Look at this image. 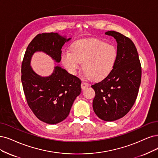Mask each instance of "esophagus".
Returning <instances> with one entry per match:
<instances>
[{
  "mask_svg": "<svg viewBox=\"0 0 158 158\" xmlns=\"http://www.w3.org/2000/svg\"><path fill=\"white\" fill-rule=\"evenodd\" d=\"M88 86H89L88 83H86L85 82H82V83H81V89H82V90H85L86 88H88Z\"/></svg>",
  "mask_w": 158,
  "mask_h": 158,
  "instance_id": "esophagus-1",
  "label": "esophagus"
}]
</instances>
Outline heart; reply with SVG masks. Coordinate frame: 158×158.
<instances>
[{"mask_svg":"<svg viewBox=\"0 0 158 158\" xmlns=\"http://www.w3.org/2000/svg\"><path fill=\"white\" fill-rule=\"evenodd\" d=\"M118 51L113 45L98 39L79 41L73 45L71 52L64 51L62 62L69 73L75 74L82 62V69L94 81L106 78L112 72L117 60Z\"/></svg>","mask_w":158,"mask_h":158,"instance_id":"obj_1","label":"heart"}]
</instances>
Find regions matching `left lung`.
Here are the masks:
<instances>
[{
	"label": "left lung",
	"instance_id": "obj_1",
	"mask_svg": "<svg viewBox=\"0 0 158 158\" xmlns=\"http://www.w3.org/2000/svg\"><path fill=\"white\" fill-rule=\"evenodd\" d=\"M106 34L117 42V60L106 78L91 86L96 93L92 103L94 113L102 120L110 122L123 117L135 103L142 72L137 49L131 39L113 31Z\"/></svg>",
	"mask_w": 158,
	"mask_h": 158
}]
</instances>
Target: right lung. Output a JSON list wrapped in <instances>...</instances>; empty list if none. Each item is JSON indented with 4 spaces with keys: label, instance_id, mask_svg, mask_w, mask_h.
I'll use <instances>...</instances> for the list:
<instances>
[{
    "label": "right lung",
    "instance_id": "add662e5",
    "mask_svg": "<svg viewBox=\"0 0 158 158\" xmlns=\"http://www.w3.org/2000/svg\"><path fill=\"white\" fill-rule=\"evenodd\" d=\"M69 40L57 33L38 34L28 44L21 64V82L28 106L40 120L49 124L66 118L81 94V81L58 66L49 77H41L30 66L31 56L36 51H44L59 62L62 47Z\"/></svg>",
    "mask_w": 158,
    "mask_h": 158
}]
</instances>
